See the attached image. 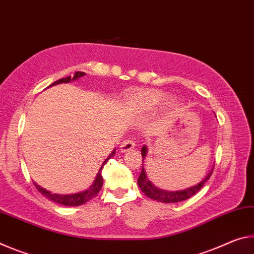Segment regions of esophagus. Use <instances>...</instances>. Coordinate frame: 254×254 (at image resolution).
<instances>
[{
  "instance_id": "1",
  "label": "esophagus",
  "mask_w": 254,
  "mask_h": 254,
  "mask_svg": "<svg viewBox=\"0 0 254 254\" xmlns=\"http://www.w3.org/2000/svg\"><path fill=\"white\" fill-rule=\"evenodd\" d=\"M136 146V144H135V142L132 139H127V140H125V142H123V144H122V146H120V151L122 152H128V151H130V149H132Z\"/></svg>"
}]
</instances>
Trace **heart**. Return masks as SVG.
Instances as JSON below:
<instances>
[{
  "label": "heart",
  "mask_w": 254,
  "mask_h": 254,
  "mask_svg": "<svg viewBox=\"0 0 254 254\" xmlns=\"http://www.w3.org/2000/svg\"><path fill=\"white\" fill-rule=\"evenodd\" d=\"M165 100V94L159 91H140L127 98V109L132 114H145L155 110ZM169 106L176 108V101L171 100Z\"/></svg>",
  "instance_id": "1"
}]
</instances>
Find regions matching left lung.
<instances>
[{"instance_id": "1", "label": "left lung", "mask_w": 254, "mask_h": 254, "mask_svg": "<svg viewBox=\"0 0 254 254\" xmlns=\"http://www.w3.org/2000/svg\"><path fill=\"white\" fill-rule=\"evenodd\" d=\"M146 153H147V147L144 145L142 147L143 161L145 159V156H146ZM211 173H213V170H211V171L208 173V176L203 179L202 181L199 182V184L196 186L190 187L188 189L179 190V191H165V190L156 188V187L148 180L146 172H145L144 168H142V172L139 174L137 184H138L139 188L142 189L143 192L146 194L148 198L154 199V200H157L160 202H165V203L180 202V201L186 200V199H189L190 197L194 196V194H196L198 191L202 188L203 185H205V182L208 180L209 177L211 176Z\"/></svg>"}]
</instances>
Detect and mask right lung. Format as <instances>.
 <instances>
[{"instance_id":"add662e5","label":"right lung","mask_w":254,"mask_h":254,"mask_svg":"<svg viewBox=\"0 0 254 254\" xmlns=\"http://www.w3.org/2000/svg\"><path fill=\"white\" fill-rule=\"evenodd\" d=\"M83 75H85L84 72H75V74H74L73 77L67 76V77H65V78H61V80L54 82L53 84H51L49 86L60 84V83H68L70 80H72V81L73 80H77L78 77H81ZM115 152L116 151L112 152L111 154L108 156V159L105 162H103V164H102V166L99 170V172L97 174V178H95L93 185L91 186L88 190L83 191V192L73 193V194H56V193L49 192V191L44 189L43 187H40L39 185H37L36 182H33V185H35L37 190L40 191V192L43 193L45 197H47L48 199H51V200L55 201L57 203H61V205H64V206H80V205H83V203L88 202L89 200H91V199H93L99 193V191L101 190V187L103 185V178L101 176V170L103 168V165H105L107 162H108V160L111 159V157L115 155Z\"/></svg>"}]
</instances>
